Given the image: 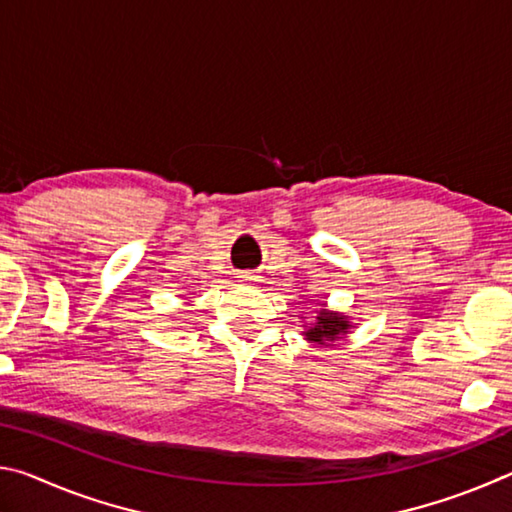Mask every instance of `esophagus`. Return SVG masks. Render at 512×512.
<instances>
[{
    "label": "esophagus",
    "instance_id": "1",
    "mask_svg": "<svg viewBox=\"0 0 512 512\" xmlns=\"http://www.w3.org/2000/svg\"><path fill=\"white\" fill-rule=\"evenodd\" d=\"M241 277H244V280H250V275L246 273V275H241Z\"/></svg>",
    "mask_w": 512,
    "mask_h": 512
}]
</instances>
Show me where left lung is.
I'll return each mask as SVG.
<instances>
[{"label":"left lung","mask_w":512,"mask_h":512,"mask_svg":"<svg viewBox=\"0 0 512 512\" xmlns=\"http://www.w3.org/2000/svg\"><path fill=\"white\" fill-rule=\"evenodd\" d=\"M352 329V316H345L341 311L320 305L316 309L314 323L302 325V336H305V341L318 345V348H329V345H334L339 339H345Z\"/></svg>","instance_id":"8db88e82"}]
</instances>
